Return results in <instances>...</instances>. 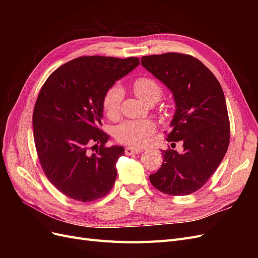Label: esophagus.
<instances>
[{
  "label": "esophagus",
  "instance_id": "34e87169",
  "mask_svg": "<svg viewBox=\"0 0 258 258\" xmlns=\"http://www.w3.org/2000/svg\"><path fill=\"white\" fill-rule=\"evenodd\" d=\"M127 155H137L139 153H141L142 150L139 147H134V146H127L126 150H124Z\"/></svg>",
  "mask_w": 258,
  "mask_h": 258
}]
</instances>
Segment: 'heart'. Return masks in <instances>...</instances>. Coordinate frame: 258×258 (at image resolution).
<instances>
[{"label":"heart","mask_w":258,"mask_h":258,"mask_svg":"<svg viewBox=\"0 0 258 258\" xmlns=\"http://www.w3.org/2000/svg\"><path fill=\"white\" fill-rule=\"evenodd\" d=\"M136 95L146 103L157 102L162 95V86L150 76L139 77L134 82ZM123 91L119 85H114L105 92L102 100L104 114L110 119L118 117ZM156 130V124L152 120H127L120 123L115 130V138L118 142L131 145H141L146 142Z\"/></svg>","instance_id":"1"}]
</instances>
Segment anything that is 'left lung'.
I'll return each mask as SVG.
<instances>
[{"label": "left lung", "mask_w": 258, "mask_h": 258, "mask_svg": "<svg viewBox=\"0 0 258 258\" xmlns=\"http://www.w3.org/2000/svg\"><path fill=\"white\" fill-rule=\"evenodd\" d=\"M141 63L172 92L175 113L166 140L182 141L184 148L181 154L161 151L162 165L150 181L161 192L186 196L208 182L227 152L230 126L222 86L189 54H152L142 57Z\"/></svg>", "instance_id": "obj_1"}]
</instances>
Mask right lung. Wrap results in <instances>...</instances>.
Instances as JSON below:
<instances>
[{"label": "right lung", "instance_id": "right-lung-1", "mask_svg": "<svg viewBox=\"0 0 258 258\" xmlns=\"http://www.w3.org/2000/svg\"><path fill=\"white\" fill-rule=\"evenodd\" d=\"M139 64L136 57H80L59 67L41 88L33 111L34 143L45 175L64 196L88 202L113 188L124 150L105 146L102 100ZM95 143L100 145L91 154Z\"/></svg>", "mask_w": 258, "mask_h": 258}]
</instances>
